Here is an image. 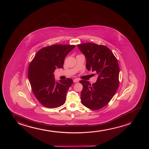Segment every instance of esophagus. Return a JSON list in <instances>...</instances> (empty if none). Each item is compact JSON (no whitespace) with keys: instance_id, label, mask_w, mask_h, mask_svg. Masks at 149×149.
I'll use <instances>...</instances> for the list:
<instances>
[{"instance_id":"esophagus-1","label":"esophagus","mask_w":149,"mask_h":149,"mask_svg":"<svg viewBox=\"0 0 149 149\" xmlns=\"http://www.w3.org/2000/svg\"><path fill=\"white\" fill-rule=\"evenodd\" d=\"M79 79H73V81L74 83H77V82H79Z\"/></svg>"}]
</instances>
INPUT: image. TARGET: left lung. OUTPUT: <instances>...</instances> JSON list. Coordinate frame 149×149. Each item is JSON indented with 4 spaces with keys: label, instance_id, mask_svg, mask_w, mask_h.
<instances>
[{
    "label": "left lung",
    "instance_id": "left-lung-1",
    "mask_svg": "<svg viewBox=\"0 0 149 149\" xmlns=\"http://www.w3.org/2000/svg\"><path fill=\"white\" fill-rule=\"evenodd\" d=\"M77 46L85 56L86 68L96 71L98 76L97 82L92 85L86 80L80 81L83 86L81 103L88 108L99 110L107 105L118 90L120 73L118 60L107 46L92 43Z\"/></svg>",
    "mask_w": 149,
    "mask_h": 149
}]
</instances>
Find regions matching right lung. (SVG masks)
<instances>
[{"instance_id":"obj_1","label":"right lung","mask_w":149,"mask_h":149,"mask_svg":"<svg viewBox=\"0 0 149 149\" xmlns=\"http://www.w3.org/2000/svg\"><path fill=\"white\" fill-rule=\"evenodd\" d=\"M76 47L73 45L55 44L41 48L30 63L28 78L32 91L42 105L55 108L65 102L67 91L73 83L70 78L56 82L54 72L63 68L65 58Z\"/></svg>"}]
</instances>
